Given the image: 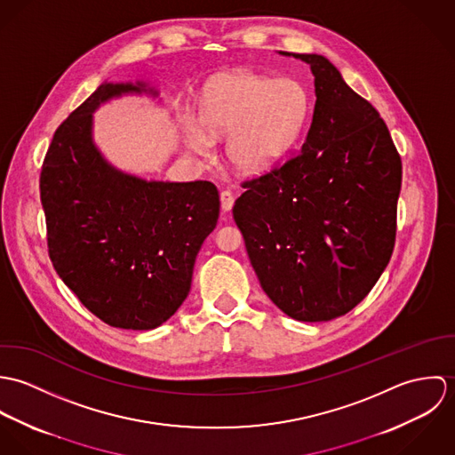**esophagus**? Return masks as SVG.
<instances>
[{
  "mask_svg": "<svg viewBox=\"0 0 455 455\" xmlns=\"http://www.w3.org/2000/svg\"><path fill=\"white\" fill-rule=\"evenodd\" d=\"M233 204H235V195L231 193V191H222L220 193V208H222V212H229L231 208H233Z\"/></svg>",
  "mask_w": 455,
  "mask_h": 455,
  "instance_id": "34e87169",
  "label": "esophagus"
}]
</instances>
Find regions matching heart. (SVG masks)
Returning <instances> with one entry per match:
<instances>
[{"mask_svg":"<svg viewBox=\"0 0 455 455\" xmlns=\"http://www.w3.org/2000/svg\"><path fill=\"white\" fill-rule=\"evenodd\" d=\"M310 96L292 78H273L252 71L219 76L203 92L199 119L210 134H226L229 161L243 172L275 164L299 138L310 116ZM188 141L203 150L206 136L188 126Z\"/></svg>","mask_w":455,"mask_h":455,"instance_id":"obj_1","label":"heart"}]
</instances>
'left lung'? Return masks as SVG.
Segmentation results:
<instances>
[{"label":"left lung","instance_id":"obj_1","mask_svg":"<svg viewBox=\"0 0 455 455\" xmlns=\"http://www.w3.org/2000/svg\"><path fill=\"white\" fill-rule=\"evenodd\" d=\"M294 58L315 76L307 140L242 184L233 219L267 298L296 321L323 323L357 307L389 264L403 166L377 108L334 65Z\"/></svg>","mask_w":455,"mask_h":455}]
</instances>
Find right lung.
Returning <instances> with one entry per match:
<instances>
[{
  "label": "right lung",
  "instance_id": "add662e5",
  "mask_svg": "<svg viewBox=\"0 0 455 455\" xmlns=\"http://www.w3.org/2000/svg\"><path fill=\"white\" fill-rule=\"evenodd\" d=\"M140 91L143 84H101L56 130L40 173L54 269L100 321L134 331L180 308L220 208L212 182H147L101 157L91 114Z\"/></svg>",
  "mask_w": 455,
  "mask_h": 455
}]
</instances>
